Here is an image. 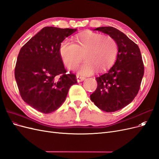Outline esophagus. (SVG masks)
I'll list each match as a JSON object with an SVG mask.
<instances>
[{
  "label": "esophagus",
  "instance_id": "34e87169",
  "mask_svg": "<svg viewBox=\"0 0 159 159\" xmlns=\"http://www.w3.org/2000/svg\"><path fill=\"white\" fill-rule=\"evenodd\" d=\"M76 78H77V81H78V82H81V81H82L85 80V78L83 76H80L79 75H76Z\"/></svg>",
  "mask_w": 159,
  "mask_h": 159
}]
</instances>
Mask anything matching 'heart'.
<instances>
[{"label":"heart","mask_w":159,"mask_h":159,"mask_svg":"<svg viewBox=\"0 0 159 159\" xmlns=\"http://www.w3.org/2000/svg\"><path fill=\"white\" fill-rule=\"evenodd\" d=\"M119 46L114 38L93 32L80 34L75 42L64 40L60 48V54L64 65L70 70L75 68L82 60L78 68L81 75H90L96 71L102 72L111 67L117 59Z\"/></svg>","instance_id":"1"}]
</instances>
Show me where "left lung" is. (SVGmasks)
I'll return each mask as SVG.
<instances>
[{
  "label": "left lung",
  "mask_w": 159,
  "mask_h": 159,
  "mask_svg": "<svg viewBox=\"0 0 159 159\" xmlns=\"http://www.w3.org/2000/svg\"><path fill=\"white\" fill-rule=\"evenodd\" d=\"M95 30L112 36L119 46L117 60L106 73L98 78V87L90 99L100 109L114 112L131 103L140 89L144 64L140 49L124 33L111 26Z\"/></svg>",
  "instance_id": "8db88e82"
}]
</instances>
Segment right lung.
Here are the masks:
<instances>
[{
  "label": "right lung",
  "mask_w": 159,
  "mask_h": 159,
  "mask_svg": "<svg viewBox=\"0 0 159 159\" xmlns=\"http://www.w3.org/2000/svg\"><path fill=\"white\" fill-rule=\"evenodd\" d=\"M76 30L44 27L19 52L14 70L19 92L38 111L46 114L58 109L71 86L78 82L75 74H66L60 54L61 43Z\"/></svg>",
  "instance_id": "right-lung-1"
}]
</instances>
